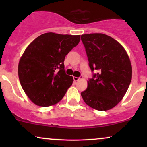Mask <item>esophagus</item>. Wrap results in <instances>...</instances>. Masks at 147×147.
<instances>
[{
    "instance_id": "obj_1",
    "label": "esophagus",
    "mask_w": 147,
    "mask_h": 147,
    "mask_svg": "<svg viewBox=\"0 0 147 147\" xmlns=\"http://www.w3.org/2000/svg\"><path fill=\"white\" fill-rule=\"evenodd\" d=\"M73 79L75 82H77V81H78L79 79H80V77H73Z\"/></svg>"
}]
</instances>
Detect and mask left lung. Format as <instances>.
<instances>
[{"instance_id":"obj_1","label":"left lung","mask_w":147,"mask_h":147,"mask_svg":"<svg viewBox=\"0 0 147 147\" xmlns=\"http://www.w3.org/2000/svg\"><path fill=\"white\" fill-rule=\"evenodd\" d=\"M81 38L91 70L99 71L89 79L87 89L81 95L92 109L110 110L123 99L131 82L129 55L119 42L104 34H82Z\"/></svg>"}]
</instances>
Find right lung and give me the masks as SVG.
Wrapping results in <instances>:
<instances>
[{"instance_id":"right-lung-1","label":"right lung","mask_w":147,"mask_h":147,"mask_svg":"<svg viewBox=\"0 0 147 147\" xmlns=\"http://www.w3.org/2000/svg\"><path fill=\"white\" fill-rule=\"evenodd\" d=\"M80 41V35L48 32L27 47L19 63L20 83L27 96L39 106L55 105L61 100L73 82L64 70L65 57Z\"/></svg>"}]
</instances>
